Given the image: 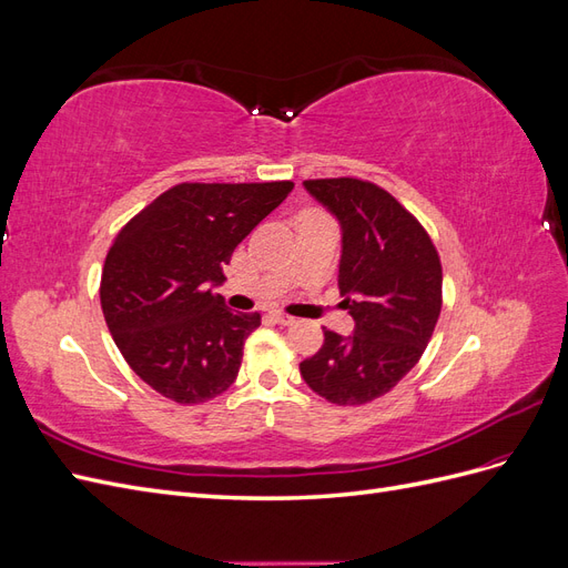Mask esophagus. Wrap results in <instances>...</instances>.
<instances>
[{"instance_id":"34e87169","label":"esophagus","mask_w":568,"mask_h":568,"mask_svg":"<svg viewBox=\"0 0 568 568\" xmlns=\"http://www.w3.org/2000/svg\"><path fill=\"white\" fill-rule=\"evenodd\" d=\"M270 317L277 322V324H284V326H288V324H294L296 322V317H291V315H286V313H282V311H272L270 313Z\"/></svg>"}]
</instances>
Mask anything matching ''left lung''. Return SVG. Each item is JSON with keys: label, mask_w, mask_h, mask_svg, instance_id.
<instances>
[{"label": "left lung", "mask_w": 568, "mask_h": 568, "mask_svg": "<svg viewBox=\"0 0 568 568\" xmlns=\"http://www.w3.org/2000/svg\"><path fill=\"white\" fill-rule=\"evenodd\" d=\"M305 192L341 230L338 288L353 334L324 329L303 382L336 405H365L417 365L440 315L443 272L432 239L372 182L307 180Z\"/></svg>", "instance_id": "left-lung-1"}]
</instances>
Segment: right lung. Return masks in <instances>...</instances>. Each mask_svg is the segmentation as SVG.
Segmentation results:
<instances>
[{
	"label": "right lung",
	"instance_id": "right-lung-1",
	"mask_svg": "<svg viewBox=\"0 0 568 568\" xmlns=\"http://www.w3.org/2000/svg\"><path fill=\"white\" fill-rule=\"evenodd\" d=\"M294 182L178 184L120 230L101 272V311L125 363L180 405L225 393L257 313L213 294L234 248Z\"/></svg>",
	"mask_w": 568,
	"mask_h": 568
}]
</instances>
